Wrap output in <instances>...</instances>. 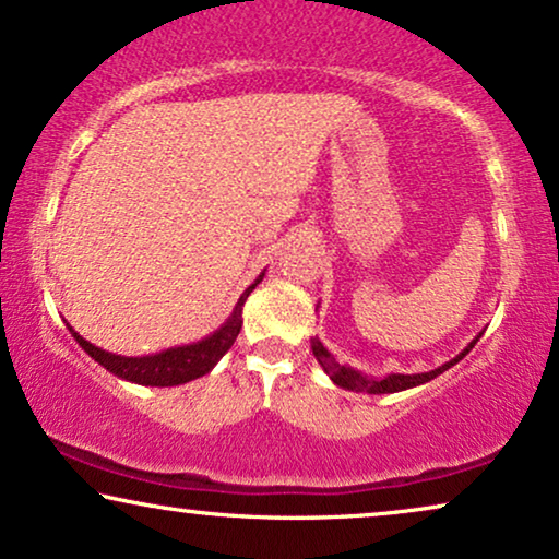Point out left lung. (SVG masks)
<instances>
[{
	"label": "left lung",
	"instance_id": "1",
	"mask_svg": "<svg viewBox=\"0 0 559 559\" xmlns=\"http://www.w3.org/2000/svg\"><path fill=\"white\" fill-rule=\"evenodd\" d=\"M477 338H480V336H477ZM477 338H475L473 344L467 346L465 352L460 354V357L452 359V361H447V365H441V367H437V369H431V372H421V374H388L385 380H369V377H361L359 372H354L352 367L338 365V361L333 359L331 354L323 349V344L318 342V338H310V349H313L316 359L321 361V367L325 369V372L331 374V380L336 382L338 388L357 390V393H374V395H377V393H397V390H408V388L424 385V382L433 380V377L441 374V372H444V369H449L452 365H456V361H460L462 357H465V354H467L469 349H473V346L477 344Z\"/></svg>",
	"mask_w": 559,
	"mask_h": 559
}]
</instances>
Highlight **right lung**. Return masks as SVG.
I'll use <instances>...</instances> for the list:
<instances>
[{
  "instance_id": "right-lung-1",
  "label": "right lung",
  "mask_w": 559,
  "mask_h": 559,
  "mask_svg": "<svg viewBox=\"0 0 559 559\" xmlns=\"http://www.w3.org/2000/svg\"><path fill=\"white\" fill-rule=\"evenodd\" d=\"M262 282L259 277L253 285L246 289V293L238 297V306L234 310V316L228 318L226 325L221 331H215L213 336L202 338L200 344H190V346H179V349H169L162 354H154V357H118V354L103 352L97 346H92L90 342H84L82 336L74 329L71 336L76 338L79 346L90 354L94 361H99L105 369H110L112 374L122 377V380L138 382V385H156V388H171V385H182V382H190L194 377L207 374L210 369L215 367V361L226 354L230 346H234L236 336L241 333V310L246 297L251 295V289Z\"/></svg>"
}]
</instances>
